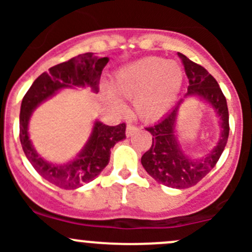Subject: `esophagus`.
Here are the masks:
<instances>
[{
  "instance_id": "obj_1",
  "label": "esophagus",
  "mask_w": 252,
  "mask_h": 252,
  "mask_svg": "<svg viewBox=\"0 0 252 252\" xmlns=\"http://www.w3.org/2000/svg\"><path fill=\"white\" fill-rule=\"evenodd\" d=\"M136 131H138V128H136V126H130V124H129V126H126V136H131V135H134V134H135Z\"/></svg>"
}]
</instances>
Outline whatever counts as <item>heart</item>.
Here are the masks:
<instances>
[{
	"label": "heart",
	"mask_w": 252,
	"mask_h": 252,
	"mask_svg": "<svg viewBox=\"0 0 252 252\" xmlns=\"http://www.w3.org/2000/svg\"><path fill=\"white\" fill-rule=\"evenodd\" d=\"M183 81L184 70L179 63L151 56L119 68L103 96L105 102L117 112L126 111L122 98H133L136 116L144 122H154L173 106Z\"/></svg>",
	"instance_id": "obj_1"
}]
</instances>
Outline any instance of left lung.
<instances>
[{"instance_id": "1", "label": "left lung", "mask_w": 252, "mask_h": 252, "mask_svg": "<svg viewBox=\"0 0 252 252\" xmlns=\"http://www.w3.org/2000/svg\"><path fill=\"white\" fill-rule=\"evenodd\" d=\"M183 60L189 86L184 98L175 105L161 121L147 131L152 135V145L141 157V164L156 182L173 189H187L197 184L220 159L229 135V113L227 100L216 79L201 65L190 61L187 56L178 53ZM188 97H196L210 105L216 113L220 126L218 144L205 157L192 159L181 149L176 134L179 108Z\"/></svg>"}]
</instances>
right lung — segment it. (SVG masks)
I'll return each instance as SVG.
<instances>
[{
	"label": "right lung",
	"instance_id": "obj_1",
	"mask_svg": "<svg viewBox=\"0 0 252 252\" xmlns=\"http://www.w3.org/2000/svg\"><path fill=\"white\" fill-rule=\"evenodd\" d=\"M108 61V57H97L91 52L73 57L51 67L48 73H42L23 97L19 114L23 151L35 171L56 187L73 190L95 179L110 162L112 147L126 139V124L110 126L94 121L91 134L83 149L69 161L57 163L39 155L30 140L29 123L32 112L64 89L90 88L97 94L101 73Z\"/></svg>",
	"mask_w": 252,
	"mask_h": 252
}]
</instances>
